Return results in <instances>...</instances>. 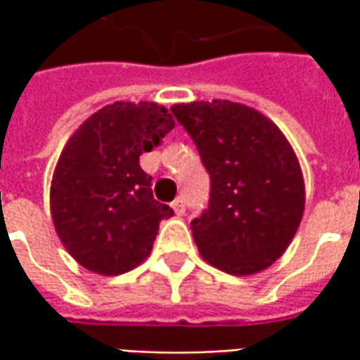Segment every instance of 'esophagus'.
<instances>
[{
    "instance_id": "esophagus-1",
    "label": "esophagus",
    "mask_w": 360,
    "mask_h": 360,
    "mask_svg": "<svg viewBox=\"0 0 360 360\" xmlns=\"http://www.w3.org/2000/svg\"><path fill=\"white\" fill-rule=\"evenodd\" d=\"M172 206L177 216H183V214H185V202H183V198H175Z\"/></svg>"
}]
</instances>
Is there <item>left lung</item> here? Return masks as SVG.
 <instances>
[{
	"instance_id": "obj_1",
	"label": "left lung",
	"mask_w": 360,
	"mask_h": 360,
	"mask_svg": "<svg viewBox=\"0 0 360 360\" xmlns=\"http://www.w3.org/2000/svg\"><path fill=\"white\" fill-rule=\"evenodd\" d=\"M210 173V204L191 229L200 257L227 274L252 276L293 241L304 179L293 146L264 113L229 100L175 103Z\"/></svg>"
}]
</instances>
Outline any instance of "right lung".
Instances as JSON below:
<instances>
[{"mask_svg":"<svg viewBox=\"0 0 360 360\" xmlns=\"http://www.w3.org/2000/svg\"><path fill=\"white\" fill-rule=\"evenodd\" d=\"M175 127L156 102H113L92 113L67 141L50 187L53 227L86 270L119 276L152 252L160 221L172 218L154 200L139 158Z\"/></svg>","mask_w":360,"mask_h":360,"instance_id":"obj_1","label":"right lung"}]
</instances>
